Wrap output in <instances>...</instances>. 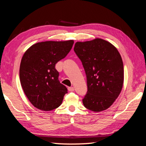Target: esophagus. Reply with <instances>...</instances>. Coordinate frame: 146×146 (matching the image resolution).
Listing matches in <instances>:
<instances>
[{"mask_svg":"<svg viewBox=\"0 0 146 146\" xmlns=\"http://www.w3.org/2000/svg\"><path fill=\"white\" fill-rule=\"evenodd\" d=\"M68 90H69V91H71V92H72V91H74V88L73 87H70V88H68Z\"/></svg>","mask_w":146,"mask_h":146,"instance_id":"obj_1","label":"esophagus"}]
</instances>
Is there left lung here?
Wrapping results in <instances>:
<instances>
[{"instance_id":"1","label":"left lung","mask_w":146,"mask_h":146,"mask_svg":"<svg viewBox=\"0 0 146 146\" xmlns=\"http://www.w3.org/2000/svg\"><path fill=\"white\" fill-rule=\"evenodd\" d=\"M87 77L88 91L82 102L88 110H107L119 96L123 83V62L117 49L102 38L76 42L74 47Z\"/></svg>"}]
</instances>
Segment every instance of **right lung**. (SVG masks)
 Listing matches in <instances>:
<instances>
[{"mask_svg": "<svg viewBox=\"0 0 146 146\" xmlns=\"http://www.w3.org/2000/svg\"><path fill=\"white\" fill-rule=\"evenodd\" d=\"M73 43V40L41 42L24 53L20 66V81L34 107L46 111L57 108L62 102L68 89L59 82L55 64L66 57Z\"/></svg>", "mask_w": 146, "mask_h": 146, "instance_id": "obj_1", "label": "right lung"}]
</instances>
